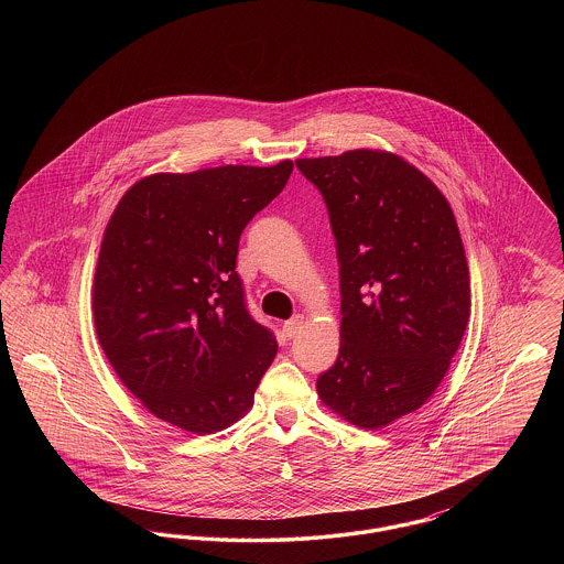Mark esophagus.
Wrapping results in <instances>:
<instances>
[{"label": "esophagus", "mask_w": 564, "mask_h": 564, "mask_svg": "<svg viewBox=\"0 0 564 564\" xmlns=\"http://www.w3.org/2000/svg\"><path fill=\"white\" fill-rule=\"evenodd\" d=\"M302 323H304V317H302V315H295L290 322L283 323V334H285L288 338H294V336H297V332L302 329Z\"/></svg>", "instance_id": "1"}]
</instances>
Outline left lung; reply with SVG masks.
Listing matches in <instances>:
<instances>
[{
	"label": "left lung",
	"mask_w": 564,
	"mask_h": 564,
	"mask_svg": "<svg viewBox=\"0 0 564 564\" xmlns=\"http://www.w3.org/2000/svg\"><path fill=\"white\" fill-rule=\"evenodd\" d=\"M295 166L322 192L340 267V350L317 393L361 430L387 427L430 400L467 327L455 214L427 175L391 152Z\"/></svg>",
	"instance_id": "left-lung-1"
}]
</instances>
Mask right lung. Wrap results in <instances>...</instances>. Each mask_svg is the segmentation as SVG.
Segmentation results:
<instances>
[{
    "label": "right lung",
    "instance_id": "add662e5",
    "mask_svg": "<svg viewBox=\"0 0 564 564\" xmlns=\"http://www.w3.org/2000/svg\"><path fill=\"white\" fill-rule=\"evenodd\" d=\"M292 171L281 161L156 173L109 217L93 283L97 338L124 387L164 423L205 435L253 405L279 347L245 306L239 239Z\"/></svg>",
    "mask_w": 564,
    "mask_h": 564
}]
</instances>
